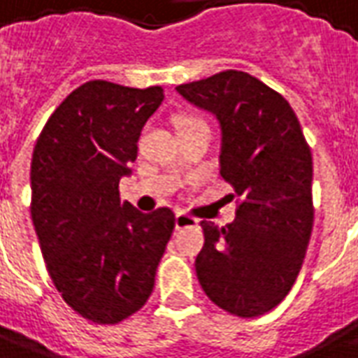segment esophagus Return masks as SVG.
Segmentation results:
<instances>
[{
  "instance_id": "1",
  "label": "esophagus",
  "mask_w": 358,
  "mask_h": 358,
  "mask_svg": "<svg viewBox=\"0 0 358 358\" xmlns=\"http://www.w3.org/2000/svg\"><path fill=\"white\" fill-rule=\"evenodd\" d=\"M189 226H197V220L194 217L186 215V213H176V230L189 228Z\"/></svg>"
}]
</instances>
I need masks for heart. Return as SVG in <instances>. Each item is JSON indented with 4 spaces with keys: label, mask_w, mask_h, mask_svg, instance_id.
Returning <instances> with one entry per match:
<instances>
[{
    "label": "heart",
    "mask_w": 358,
    "mask_h": 358,
    "mask_svg": "<svg viewBox=\"0 0 358 358\" xmlns=\"http://www.w3.org/2000/svg\"><path fill=\"white\" fill-rule=\"evenodd\" d=\"M187 120H195V117H184L180 120V124H182V122H187Z\"/></svg>",
    "instance_id": "obj_1"
}]
</instances>
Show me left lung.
I'll return each mask as SVG.
<instances>
[{
    "label": "left lung",
    "mask_w": 358,
    "mask_h": 358,
    "mask_svg": "<svg viewBox=\"0 0 358 358\" xmlns=\"http://www.w3.org/2000/svg\"><path fill=\"white\" fill-rule=\"evenodd\" d=\"M176 90L218 118L220 176L240 197L232 224L201 222L197 280L226 313L264 315L289 293L307 253L315 222L310 148L284 95L251 74L222 71Z\"/></svg>",
    "instance_id": "8db88e82"
}]
</instances>
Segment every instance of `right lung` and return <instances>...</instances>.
I'll return each mask as SVG.
<instances>
[{"mask_svg": "<svg viewBox=\"0 0 358 358\" xmlns=\"http://www.w3.org/2000/svg\"><path fill=\"white\" fill-rule=\"evenodd\" d=\"M163 99L161 86L90 80L66 95L36 141L30 215L45 268L90 322H122L145 305L174 230L169 207L143 215L118 192Z\"/></svg>", "mask_w": 358, "mask_h": 358, "instance_id": "right-lung-1", "label": "right lung"}]
</instances>
